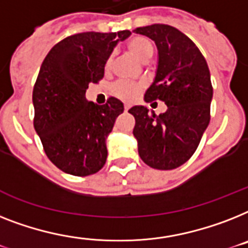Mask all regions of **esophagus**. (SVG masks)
<instances>
[{
	"instance_id": "1",
	"label": "esophagus",
	"mask_w": 248,
	"mask_h": 248,
	"mask_svg": "<svg viewBox=\"0 0 248 248\" xmlns=\"http://www.w3.org/2000/svg\"><path fill=\"white\" fill-rule=\"evenodd\" d=\"M130 109V106H124V112H127Z\"/></svg>"
}]
</instances>
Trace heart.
Masks as SVG:
<instances>
[{
  "mask_svg": "<svg viewBox=\"0 0 248 248\" xmlns=\"http://www.w3.org/2000/svg\"><path fill=\"white\" fill-rule=\"evenodd\" d=\"M128 52L132 53L135 57L141 62H148L153 57L154 53V46L148 38L138 35V37L131 38L126 44ZM112 67V57H109L106 62V70L108 71ZM144 89L142 82H127L120 81L113 86L114 95L118 96L120 99L124 102H132L139 95V93Z\"/></svg>",
  "mask_w": 248,
  "mask_h": 248,
  "instance_id": "heart-1",
  "label": "heart"
}]
</instances>
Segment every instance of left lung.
Masks as SVG:
<instances>
[{"label":"left lung","mask_w":248,"mask_h":248,"mask_svg":"<svg viewBox=\"0 0 248 248\" xmlns=\"http://www.w3.org/2000/svg\"><path fill=\"white\" fill-rule=\"evenodd\" d=\"M134 33L150 38L158 48L155 78L145 102L159 99L167 104L159 116L144 106L128 110L135 117L139 155L152 168L174 170L196 152L210 122V71L196 44L176 28L153 24Z\"/></svg>","instance_id":"left-lung-1"}]
</instances>
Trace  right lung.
Masks as SVG:
<instances>
[{
    "label": "right lung",
    "instance_id": "1",
    "mask_svg": "<svg viewBox=\"0 0 248 248\" xmlns=\"http://www.w3.org/2000/svg\"><path fill=\"white\" fill-rule=\"evenodd\" d=\"M130 34H75L58 42L40 66L33 89L34 128L48 159L62 172L90 176L106 164V139L124 104L109 98L98 106L86 99L85 92L103 78L113 48Z\"/></svg>",
    "mask_w": 248,
    "mask_h": 248
}]
</instances>
